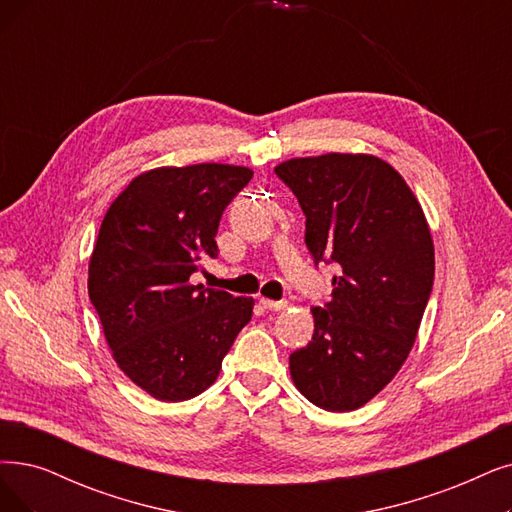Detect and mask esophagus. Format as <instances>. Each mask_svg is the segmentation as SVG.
<instances>
[{
	"instance_id": "1",
	"label": "esophagus",
	"mask_w": 512,
	"mask_h": 512,
	"mask_svg": "<svg viewBox=\"0 0 512 512\" xmlns=\"http://www.w3.org/2000/svg\"><path fill=\"white\" fill-rule=\"evenodd\" d=\"M260 304L264 306V309H267V311H283L285 309V306H288V302H285V300H269V298H260Z\"/></svg>"
}]
</instances>
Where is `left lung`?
Wrapping results in <instances>:
<instances>
[{
	"label": "left lung",
	"instance_id": "8db88e82",
	"mask_svg": "<svg viewBox=\"0 0 512 512\" xmlns=\"http://www.w3.org/2000/svg\"><path fill=\"white\" fill-rule=\"evenodd\" d=\"M275 174L306 216L315 267L338 264L313 340L290 355L298 391L327 412L376 397L410 355L433 292L435 248L418 199L386 161L327 153Z\"/></svg>",
	"mask_w": 512,
	"mask_h": 512
}]
</instances>
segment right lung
<instances>
[{
  "mask_svg": "<svg viewBox=\"0 0 512 512\" xmlns=\"http://www.w3.org/2000/svg\"><path fill=\"white\" fill-rule=\"evenodd\" d=\"M252 170L222 163L140 174L105 214L88 294L113 359L159 401H185L216 380L254 300L191 285L216 258V233Z\"/></svg>",
  "mask_w": 512,
  "mask_h": 512,
  "instance_id": "1",
  "label": "right lung"
}]
</instances>
